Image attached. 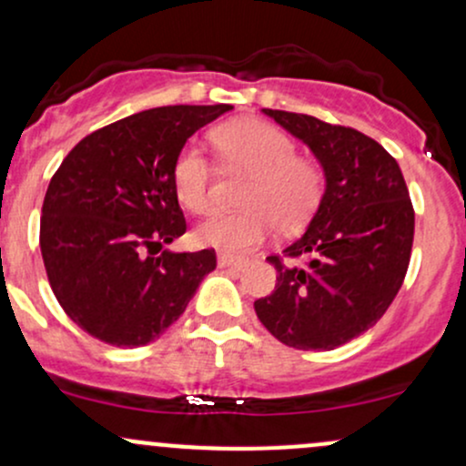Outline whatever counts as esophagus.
I'll return each mask as SVG.
<instances>
[{
    "label": "esophagus",
    "mask_w": 466,
    "mask_h": 466,
    "mask_svg": "<svg viewBox=\"0 0 466 466\" xmlns=\"http://www.w3.org/2000/svg\"><path fill=\"white\" fill-rule=\"evenodd\" d=\"M218 268H237L241 269L245 265V260L237 258V257H229V254H218Z\"/></svg>",
    "instance_id": "1"
}]
</instances>
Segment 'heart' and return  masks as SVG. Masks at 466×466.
I'll return each instance as SVG.
<instances>
[{
	"label": "heart",
	"instance_id": "heart-1",
	"mask_svg": "<svg viewBox=\"0 0 466 466\" xmlns=\"http://www.w3.org/2000/svg\"><path fill=\"white\" fill-rule=\"evenodd\" d=\"M214 143L232 170L249 175L243 212H217L197 228L201 245L241 254L257 248L276 228L294 234L309 221L323 197V172L294 155V141L265 121L241 119L214 130ZM178 201L192 212L212 208V166L198 146L183 147L172 167Z\"/></svg>",
	"mask_w": 466,
	"mask_h": 466
}]
</instances>
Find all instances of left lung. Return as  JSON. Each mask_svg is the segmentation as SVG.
Wrapping results in <instances>:
<instances>
[{"mask_svg": "<svg viewBox=\"0 0 466 466\" xmlns=\"http://www.w3.org/2000/svg\"><path fill=\"white\" fill-rule=\"evenodd\" d=\"M319 161L325 192L303 237L269 257L276 288L254 303L265 329L283 345L329 351L382 319L405 280L413 208L400 167L380 143L354 127L263 108Z\"/></svg>", "mask_w": 466, "mask_h": 466, "instance_id": "left-lung-1", "label": "left lung"}]
</instances>
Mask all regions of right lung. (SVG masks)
<instances>
[{"mask_svg":"<svg viewBox=\"0 0 466 466\" xmlns=\"http://www.w3.org/2000/svg\"><path fill=\"white\" fill-rule=\"evenodd\" d=\"M229 110L137 112L81 139L50 178L39 229L46 274L70 320L90 336L126 350L147 345L217 268L214 249H160L186 232L172 183L178 152Z\"/></svg>","mask_w":466,"mask_h":466,"instance_id":"add662e5","label":"right lung"}]
</instances>
